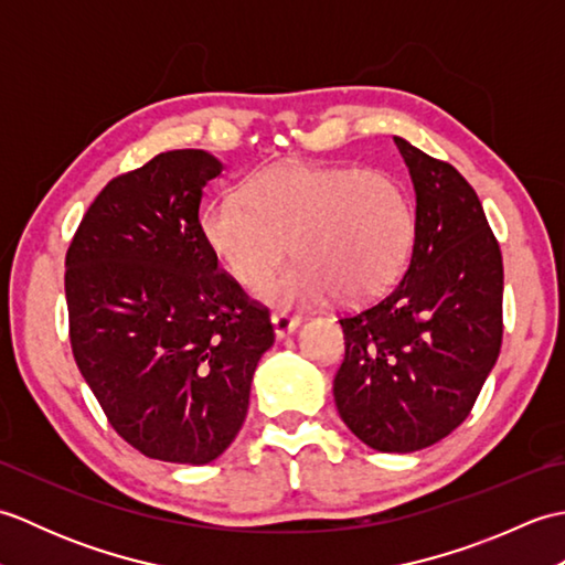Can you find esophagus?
<instances>
[{"label":"esophagus","mask_w":565,"mask_h":565,"mask_svg":"<svg viewBox=\"0 0 565 565\" xmlns=\"http://www.w3.org/2000/svg\"><path fill=\"white\" fill-rule=\"evenodd\" d=\"M271 326H274V334L276 338H286V334H291L298 326H301V316H291V313H274L271 316Z\"/></svg>","instance_id":"34e87169"}]
</instances>
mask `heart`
Segmentation results:
<instances>
[{"label":"heart","instance_id":"obj_1","mask_svg":"<svg viewBox=\"0 0 565 565\" xmlns=\"http://www.w3.org/2000/svg\"><path fill=\"white\" fill-rule=\"evenodd\" d=\"M201 233L243 289H262L291 243L298 262L271 286L274 301L313 303L334 294L359 303L403 274L417 215L411 189L391 172L284 162L252 174L243 199L206 206Z\"/></svg>","mask_w":565,"mask_h":565}]
</instances>
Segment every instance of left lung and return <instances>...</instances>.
<instances>
[{
    "label": "left lung",
    "mask_w": 565,
    "mask_h": 565,
    "mask_svg": "<svg viewBox=\"0 0 565 565\" xmlns=\"http://www.w3.org/2000/svg\"><path fill=\"white\" fill-rule=\"evenodd\" d=\"M411 170V267L371 306L340 318V417L376 451H417L471 413L502 344V255L473 186L449 162L393 138Z\"/></svg>",
    "instance_id": "8db88e82"
}]
</instances>
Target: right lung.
<instances>
[{"instance_id": "obj_1", "label": "right lung", "mask_w": 565, "mask_h": 565, "mask_svg": "<svg viewBox=\"0 0 565 565\" xmlns=\"http://www.w3.org/2000/svg\"><path fill=\"white\" fill-rule=\"evenodd\" d=\"M206 150L160 152L114 177L65 255L70 344L111 427L150 459L209 463L245 423L267 306L218 267L201 233Z\"/></svg>"}]
</instances>
